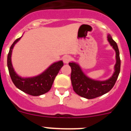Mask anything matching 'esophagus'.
Wrapping results in <instances>:
<instances>
[{"instance_id": "1", "label": "esophagus", "mask_w": 131, "mask_h": 131, "mask_svg": "<svg viewBox=\"0 0 131 131\" xmlns=\"http://www.w3.org/2000/svg\"><path fill=\"white\" fill-rule=\"evenodd\" d=\"M71 60V57L69 56H65L63 58V61L65 63H68Z\"/></svg>"}]
</instances>
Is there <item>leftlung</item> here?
<instances>
[{"label": "left lung", "mask_w": 131, "mask_h": 131, "mask_svg": "<svg viewBox=\"0 0 131 131\" xmlns=\"http://www.w3.org/2000/svg\"><path fill=\"white\" fill-rule=\"evenodd\" d=\"M107 40L115 51L116 63L114 66V71L112 77L104 81H98L86 76L82 70L79 64L76 62H69L71 68V80L73 91L80 96L87 99L97 98L107 93L113 87L116 82L121 68L119 51L117 45L113 40L112 36L107 34Z\"/></svg>", "instance_id": "8db88e82"}]
</instances>
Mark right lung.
Listing matches in <instances>:
<instances>
[{"mask_svg":"<svg viewBox=\"0 0 131 131\" xmlns=\"http://www.w3.org/2000/svg\"><path fill=\"white\" fill-rule=\"evenodd\" d=\"M21 37L16 39L12 45L8 54L7 65L10 77L15 86L25 93L35 96L42 95L50 90L54 79L63 66V63L62 60L54 62L43 72L34 77H21L18 75L12 63V53L15 45L20 40Z\"/></svg>","mask_w":131,"mask_h":131,"instance_id":"obj_1","label":"right lung"}]
</instances>
